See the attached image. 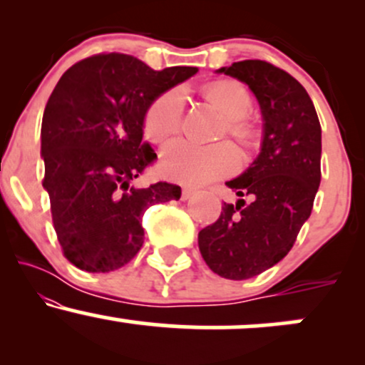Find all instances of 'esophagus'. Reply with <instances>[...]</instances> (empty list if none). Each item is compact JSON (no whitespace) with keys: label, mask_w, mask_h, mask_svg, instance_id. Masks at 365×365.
I'll list each match as a JSON object with an SVG mask.
<instances>
[{"label":"esophagus","mask_w":365,"mask_h":365,"mask_svg":"<svg viewBox=\"0 0 365 365\" xmlns=\"http://www.w3.org/2000/svg\"><path fill=\"white\" fill-rule=\"evenodd\" d=\"M194 194H195L194 188H190V187H183V190H182V200L190 199V197L194 195Z\"/></svg>","instance_id":"34e87169"}]
</instances>
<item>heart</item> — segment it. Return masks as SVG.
Here are the masks:
<instances>
[{"mask_svg": "<svg viewBox=\"0 0 365 365\" xmlns=\"http://www.w3.org/2000/svg\"><path fill=\"white\" fill-rule=\"evenodd\" d=\"M204 98L225 116L223 132L244 148H252L254 125L245 116L252 108V96L242 82L232 78L209 82L202 87ZM182 91L171 89L158 96L144 115V132L150 142L168 140L182 127L183 120ZM238 166V154L228 142L212 145H195L177 140L163 150L161 170L166 177L187 185H202L233 173Z\"/></svg>", "mask_w": 365, "mask_h": 365, "instance_id": "obj_1", "label": "heart"}]
</instances>
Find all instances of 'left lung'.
I'll list each match as a JSON object with an SVG mask.
<instances>
[{
    "label": "left lung",
    "instance_id": "left-lung-1",
    "mask_svg": "<svg viewBox=\"0 0 365 365\" xmlns=\"http://www.w3.org/2000/svg\"><path fill=\"white\" fill-rule=\"evenodd\" d=\"M221 73L250 87L264 116L262 149L245 173L226 182L238 195L199 232L212 273L249 279L290 252L311 216L321 183V123L312 99L290 73L264 60L233 63Z\"/></svg>",
    "mask_w": 365,
    "mask_h": 365
}]
</instances>
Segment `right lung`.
<instances>
[{
  "instance_id": "add662e5",
  "label": "right lung",
  "mask_w": 365,
  "mask_h": 365,
  "mask_svg": "<svg viewBox=\"0 0 365 365\" xmlns=\"http://www.w3.org/2000/svg\"><path fill=\"white\" fill-rule=\"evenodd\" d=\"M197 73L195 66L153 70L123 53H99L70 66L46 104L41 127L43 187L63 255L87 273L132 261L144 244L142 215L178 200L182 188H135L156 161L142 142L149 104Z\"/></svg>"
}]
</instances>
